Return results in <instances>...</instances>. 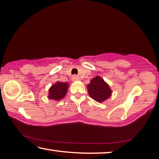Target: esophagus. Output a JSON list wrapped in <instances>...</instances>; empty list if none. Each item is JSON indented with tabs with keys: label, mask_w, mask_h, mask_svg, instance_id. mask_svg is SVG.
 Returning <instances> with one entry per match:
<instances>
[{
	"label": "esophagus",
	"mask_w": 159,
	"mask_h": 159,
	"mask_svg": "<svg viewBox=\"0 0 159 159\" xmlns=\"http://www.w3.org/2000/svg\"><path fill=\"white\" fill-rule=\"evenodd\" d=\"M72 81H78V80H80V77L77 75H74V76H72Z\"/></svg>",
	"instance_id": "obj_1"
}]
</instances>
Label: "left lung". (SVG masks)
Returning <instances> with one entry per match:
<instances>
[{
	"label": "left lung",
	"mask_w": 159,
	"mask_h": 159,
	"mask_svg": "<svg viewBox=\"0 0 159 159\" xmlns=\"http://www.w3.org/2000/svg\"><path fill=\"white\" fill-rule=\"evenodd\" d=\"M87 87L89 97L98 102L106 100L112 94L109 85L99 76L91 80L90 83L87 84Z\"/></svg>",
	"instance_id": "obj_1"
}]
</instances>
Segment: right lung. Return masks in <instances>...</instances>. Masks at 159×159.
<instances>
[{
    "instance_id": "right-lung-1",
    "label": "right lung",
    "mask_w": 159,
    "mask_h": 159,
    "mask_svg": "<svg viewBox=\"0 0 159 159\" xmlns=\"http://www.w3.org/2000/svg\"><path fill=\"white\" fill-rule=\"evenodd\" d=\"M68 88L69 84L67 82H57L54 84L52 85L49 88L48 98L54 100H60L66 95Z\"/></svg>"
}]
</instances>
